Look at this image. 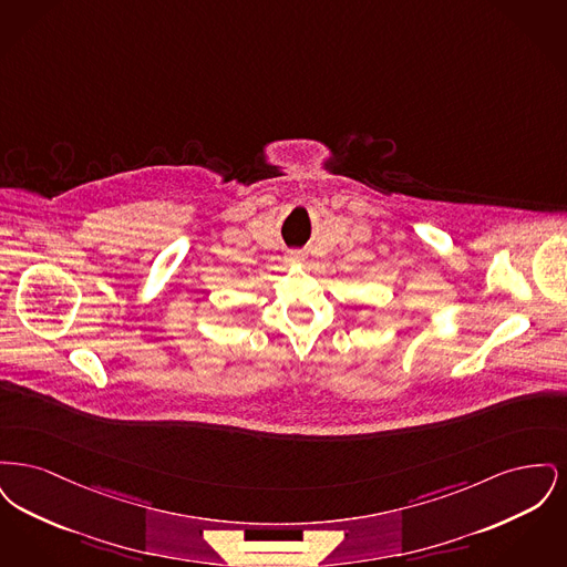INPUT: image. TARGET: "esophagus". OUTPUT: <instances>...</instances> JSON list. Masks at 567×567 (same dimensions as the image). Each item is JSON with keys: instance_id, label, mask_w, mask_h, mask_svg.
<instances>
[{"instance_id": "esophagus-1", "label": "esophagus", "mask_w": 567, "mask_h": 567, "mask_svg": "<svg viewBox=\"0 0 567 567\" xmlns=\"http://www.w3.org/2000/svg\"><path fill=\"white\" fill-rule=\"evenodd\" d=\"M306 259V252L303 250H289V255H287V261L289 264H301Z\"/></svg>"}]
</instances>
